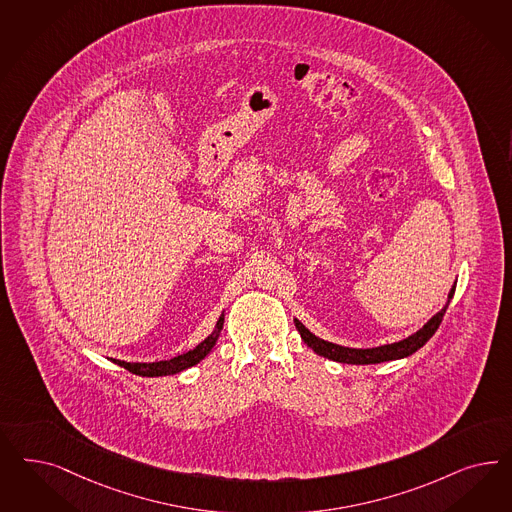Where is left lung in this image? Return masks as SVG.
<instances>
[{
    "label": "left lung",
    "instance_id": "left-lung-1",
    "mask_svg": "<svg viewBox=\"0 0 512 512\" xmlns=\"http://www.w3.org/2000/svg\"><path fill=\"white\" fill-rule=\"evenodd\" d=\"M454 290H456V282H454V286L450 288L448 301H446L445 307H443L439 313L435 314V316H431L428 322H426L420 330L416 331V333L409 335V337L403 339V341L392 343V345H382V347L375 348L341 347V345H335V343H330V341H324V339L316 337V335L307 330L297 318H294V324H296L301 339L307 343V347L313 348L318 356H324V358L333 360V362L352 363V365L392 362V360H401V358L411 356L418 348H422L428 343L429 339L433 337V333L439 328V324L443 322V316H445L446 309H448L450 299L454 296Z\"/></svg>",
    "mask_w": 512,
    "mask_h": 512
}]
</instances>
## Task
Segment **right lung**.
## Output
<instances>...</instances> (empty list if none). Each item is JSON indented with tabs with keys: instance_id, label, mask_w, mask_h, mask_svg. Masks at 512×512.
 <instances>
[{
	"instance_id": "add662e5",
	"label": "right lung",
	"mask_w": 512,
	"mask_h": 512,
	"mask_svg": "<svg viewBox=\"0 0 512 512\" xmlns=\"http://www.w3.org/2000/svg\"><path fill=\"white\" fill-rule=\"evenodd\" d=\"M224 326V313L220 314L218 322H216V328L207 339H203L199 343L198 347L184 352L181 356H175L171 360H164V362H150V363H132L122 362V360H113L116 365L128 369L133 375H139V377H165V375H175V373H181L184 369L196 365L201 362L216 345L218 341V335L222 331Z\"/></svg>"
}]
</instances>
